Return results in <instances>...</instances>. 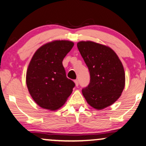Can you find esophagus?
<instances>
[{
	"instance_id": "1",
	"label": "esophagus",
	"mask_w": 146,
	"mask_h": 146,
	"mask_svg": "<svg viewBox=\"0 0 146 146\" xmlns=\"http://www.w3.org/2000/svg\"><path fill=\"white\" fill-rule=\"evenodd\" d=\"M74 82H75V85L77 86V87H78V85H79V81H78L77 79H76V80H75V81H74Z\"/></svg>"
}]
</instances>
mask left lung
<instances>
[{
  "mask_svg": "<svg viewBox=\"0 0 146 146\" xmlns=\"http://www.w3.org/2000/svg\"><path fill=\"white\" fill-rule=\"evenodd\" d=\"M77 48L90 73V83L82 90L88 104L101 110L114 103L125 86V73L118 55L109 47L81 41Z\"/></svg>",
  "mask_w": 146,
  "mask_h": 146,
  "instance_id": "8db88e82",
  "label": "left lung"
}]
</instances>
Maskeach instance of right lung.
I'll return each mask as SVG.
<instances>
[{"mask_svg": "<svg viewBox=\"0 0 146 146\" xmlns=\"http://www.w3.org/2000/svg\"><path fill=\"white\" fill-rule=\"evenodd\" d=\"M74 46L67 40H55L36 51L28 65L26 85L36 103L45 109L61 107L75 84L68 79L62 61Z\"/></svg>", "mask_w": 146, "mask_h": 146, "instance_id": "right-lung-1", "label": "right lung"}]
</instances>
